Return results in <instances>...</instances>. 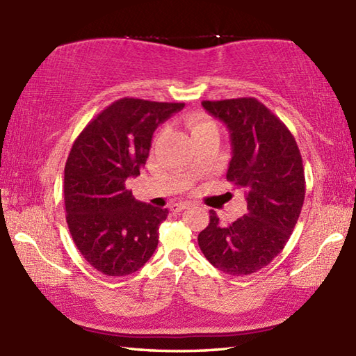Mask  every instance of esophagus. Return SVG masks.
<instances>
[{"mask_svg": "<svg viewBox=\"0 0 356 356\" xmlns=\"http://www.w3.org/2000/svg\"><path fill=\"white\" fill-rule=\"evenodd\" d=\"M191 205L188 202H180V203H174V205L170 207V209L172 211V213H180V211H184L186 208H190Z\"/></svg>", "mask_w": 356, "mask_h": 356, "instance_id": "obj_1", "label": "esophagus"}]
</instances>
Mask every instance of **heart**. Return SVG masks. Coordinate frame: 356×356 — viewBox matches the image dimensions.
<instances>
[{
	"mask_svg": "<svg viewBox=\"0 0 356 356\" xmlns=\"http://www.w3.org/2000/svg\"><path fill=\"white\" fill-rule=\"evenodd\" d=\"M188 128L191 130V134H195L203 130H208V128H216L214 122L205 116H191L186 120Z\"/></svg>",
	"mask_w": 356,
	"mask_h": 356,
	"instance_id": "1",
	"label": "heart"
}]
</instances>
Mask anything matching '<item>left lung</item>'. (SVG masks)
<instances>
[{
  "mask_svg": "<svg viewBox=\"0 0 356 356\" xmlns=\"http://www.w3.org/2000/svg\"><path fill=\"white\" fill-rule=\"evenodd\" d=\"M202 105L229 130L232 157L226 179L245 190L248 213L222 225L209 211L199 246L225 274H254L283 251L298 222L306 194L303 159L289 128L255 97Z\"/></svg>",
  "mask_w": 356,
  "mask_h": 356,
  "instance_id": "left-lung-1",
  "label": "left lung"
}]
</instances>
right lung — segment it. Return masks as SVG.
<instances>
[{"label":"right lung","mask_w":356,"mask_h":356,"mask_svg":"<svg viewBox=\"0 0 356 356\" xmlns=\"http://www.w3.org/2000/svg\"><path fill=\"white\" fill-rule=\"evenodd\" d=\"M184 107L122 97L73 142L64 170L67 225L82 257L104 275H130L156 251L168 209L136 200L125 182L140 174L156 128Z\"/></svg>","instance_id":"add662e5"}]
</instances>
